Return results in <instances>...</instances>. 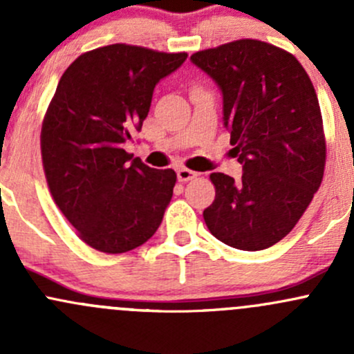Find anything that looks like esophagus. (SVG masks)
<instances>
[{
  "instance_id": "obj_1",
  "label": "esophagus",
  "mask_w": 354,
  "mask_h": 354,
  "mask_svg": "<svg viewBox=\"0 0 354 354\" xmlns=\"http://www.w3.org/2000/svg\"><path fill=\"white\" fill-rule=\"evenodd\" d=\"M176 174H178V180L180 181H190V180H194V178H197L198 173L188 169V167H178Z\"/></svg>"
}]
</instances>
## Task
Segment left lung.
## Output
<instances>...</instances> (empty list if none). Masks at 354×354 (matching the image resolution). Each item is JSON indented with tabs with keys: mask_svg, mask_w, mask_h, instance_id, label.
<instances>
[{
	"mask_svg": "<svg viewBox=\"0 0 354 354\" xmlns=\"http://www.w3.org/2000/svg\"><path fill=\"white\" fill-rule=\"evenodd\" d=\"M217 82L224 124L243 174L212 173L216 198L203 210L210 233L246 252L283 240L319 190L326 169V135L312 80L284 49L257 39L192 55Z\"/></svg>",
	"mask_w": 354,
	"mask_h": 354,
	"instance_id": "1",
	"label": "left lung"
}]
</instances>
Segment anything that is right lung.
<instances>
[{"mask_svg": "<svg viewBox=\"0 0 354 354\" xmlns=\"http://www.w3.org/2000/svg\"><path fill=\"white\" fill-rule=\"evenodd\" d=\"M187 53L111 44L78 56L44 114L41 154L53 200L78 238L104 253L144 245L173 197L176 173L129 160L123 144L140 130L160 78Z\"/></svg>", "mask_w": 354, "mask_h": 354, "instance_id": "1", "label": "right lung"}]
</instances>
